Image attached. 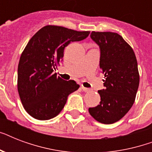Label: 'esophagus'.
Here are the masks:
<instances>
[{"mask_svg": "<svg viewBox=\"0 0 152 152\" xmlns=\"http://www.w3.org/2000/svg\"><path fill=\"white\" fill-rule=\"evenodd\" d=\"M81 88H82V90L83 91H85V92H88V91H90L91 89H89V88H84L83 86H81Z\"/></svg>", "mask_w": 152, "mask_h": 152, "instance_id": "1", "label": "esophagus"}]
</instances>
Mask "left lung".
Segmentation results:
<instances>
[{
	"mask_svg": "<svg viewBox=\"0 0 152 152\" xmlns=\"http://www.w3.org/2000/svg\"><path fill=\"white\" fill-rule=\"evenodd\" d=\"M100 49L99 66L104 74V89L99 91V105L89 113L102 124H113L129 112L134 103L140 83L137 61L132 47L113 32L91 33Z\"/></svg>",
	"mask_w": 152,
	"mask_h": 152,
	"instance_id": "obj_1",
	"label": "left lung"
}]
</instances>
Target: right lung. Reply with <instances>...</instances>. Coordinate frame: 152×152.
Segmentation results:
<instances>
[{"label":"right lung","mask_w":152,"mask_h":152,"mask_svg":"<svg viewBox=\"0 0 152 152\" xmlns=\"http://www.w3.org/2000/svg\"><path fill=\"white\" fill-rule=\"evenodd\" d=\"M89 31H76L48 25L28 42L18 65V92L25 110L38 120L54 118L64 108L68 96L80 85L57 77L56 66L71 42L85 39Z\"/></svg>","instance_id":"1"}]
</instances>
